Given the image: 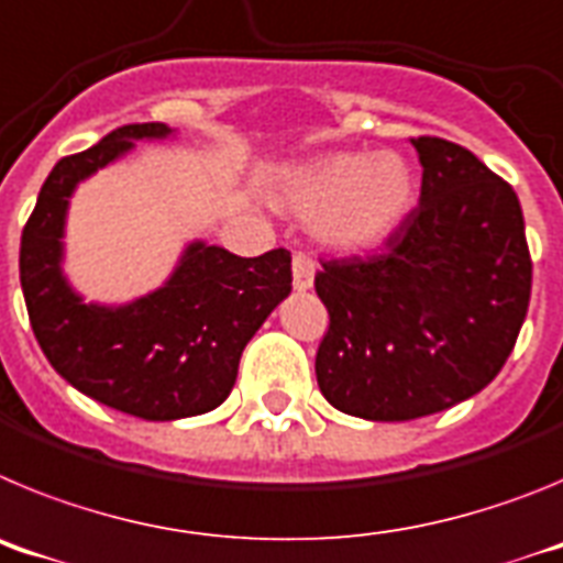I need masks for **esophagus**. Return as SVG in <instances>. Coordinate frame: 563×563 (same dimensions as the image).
<instances>
[{
    "label": "esophagus",
    "instance_id": "1",
    "mask_svg": "<svg viewBox=\"0 0 563 563\" xmlns=\"http://www.w3.org/2000/svg\"><path fill=\"white\" fill-rule=\"evenodd\" d=\"M316 278V262L310 253H292V287L296 290H310Z\"/></svg>",
    "mask_w": 563,
    "mask_h": 563
}]
</instances>
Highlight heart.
Listing matches in <instances>:
<instances>
[{
  "instance_id": "obj_1",
  "label": "heart",
  "mask_w": 563,
  "mask_h": 563,
  "mask_svg": "<svg viewBox=\"0 0 563 563\" xmlns=\"http://www.w3.org/2000/svg\"><path fill=\"white\" fill-rule=\"evenodd\" d=\"M411 202V172L395 152H332L298 166L282 206L316 220L318 236L343 251L380 242Z\"/></svg>"
}]
</instances>
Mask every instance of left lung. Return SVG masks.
I'll return each instance as SVG.
<instances>
[{"label":"left lung","mask_w":563,"mask_h":563,"mask_svg":"<svg viewBox=\"0 0 563 563\" xmlns=\"http://www.w3.org/2000/svg\"><path fill=\"white\" fill-rule=\"evenodd\" d=\"M420 206L366 256L321 258L316 292L330 312L318 389L363 420H417L474 397L499 375L533 285L514 186L474 152L411 137Z\"/></svg>","instance_id":"obj_1"}]
</instances>
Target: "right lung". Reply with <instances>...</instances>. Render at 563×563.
<instances>
[{
    "instance_id": "add662e5",
    "label": "right lung",
    "mask_w": 563,
    "mask_h": 563,
    "mask_svg": "<svg viewBox=\"0 0 563 563\" xmlns=\"http://www.w3.org/2000/svg\"><path fill=\"white\" fill-rule=\"evenodd\" d=\"M166 123L118 126L53 166L22 231L19 276L30 327L53 369L92 400L141 420H180L217 409L236 383L239 357L290 292V251L242 258L188 245L166 287L126 307L84 305L62 276L64 213L78 180Z\"/></svg>"
}]
</instances>
